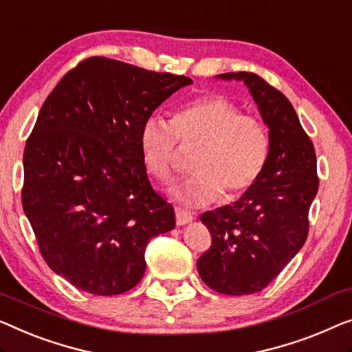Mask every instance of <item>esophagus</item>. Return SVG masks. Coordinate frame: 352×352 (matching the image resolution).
<instances>
[{
  "label": "esophagus",
  "instance_id": "esophagus-1",
  "mask_svg": "<svg viewBox=\"0 0 352 352\" xmlns=\"http://www.w3.org/2000/svg\"><path fill=\"white\" fill-rule=\"evenodd\" d=\"M190 221H193V214L190 211L176 208V223L177 226H186V223H188Z\"/></svg>",
  "mask_w": 352,
  "mask_h": 352
}]
</instances>
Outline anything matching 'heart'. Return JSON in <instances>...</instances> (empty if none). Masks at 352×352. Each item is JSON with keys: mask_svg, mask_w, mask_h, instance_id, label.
<instances>
[{"mask_svg": "<svg viewBox=\"0 0 352 352\" xmlns=\"http://www.w3.org/2000/svg\"><path fill=\"white\" fill-rule=\"evenodd\" d=\"M142 162L155 179L168 182L177 170L179 146L198 144L195 171L171 188L187 206H205L223 197L233 200L261 177L270 136L257 117L243 114L222 95H203L179 106L171 120L151 116L140 130Z\"/></svg>", "mask_w": 352, "mask_h": 352, "instance_id": "heart-1", "label": "heart"}]
</instances>
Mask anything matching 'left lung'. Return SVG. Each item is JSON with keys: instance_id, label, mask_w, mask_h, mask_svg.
I'll use <instances>...</instances> for the list:
<instances>
[{"instance_id": "8db88e82", "label": "left lung", "mask_w": 352, "mask_h": 352, "mask_svg": "<svg viewBox=\"0 0 352 352\" xmlns=\"http://www.w3.org/2000/svg\"><path fill=\"white\" fill-rule=\"evenodd\" d=\"M221 78L248 85L270 129V152L258 181L238 201L200 216L211 248L197 268L219 294L251 295L267 287L307 241L309 206L319 187L316 152L284 94L256 73Z\"/></svg>"}]
</instances>
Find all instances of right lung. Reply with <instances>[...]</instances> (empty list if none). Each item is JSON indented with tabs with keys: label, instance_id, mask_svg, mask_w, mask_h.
<instances>
[{
	"label": "right lung",
	"instance_id": "right-lung-1",
	"mask_svg": "<svg viewBox=\"0 0 352 352\" xmlns=\"http://www.w3.org/2000/svg\"><path fill=\"white\" fill-rule=\"evenodd\" d=\"M190 82L90 57L45 98L25 144L22 205L41 256L74 287L94 295L133 289L149 239L175 227L138 138L142 122Z\"/></svg>",
	"mask_w": 352,
	"mask_h": 352
}]
</instances>
